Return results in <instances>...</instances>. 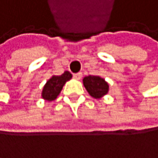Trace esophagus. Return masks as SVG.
<instances>
[{
  "label": "esophagus",
  "mask_w": 158,
  "mask_h": 158,
  "mask_svg": "<svg viewBox=\"0 0 158 158\" xmlns=\"http://www.w3.org/2000/svg\"><path fill=\"white\" fill-rule=\"evenodd\" d=\"M81 76H82V73H73V77L76 78V80H81Z\"/></svg>",
  "instance_id": "esophagus-1"
}]
</instances>
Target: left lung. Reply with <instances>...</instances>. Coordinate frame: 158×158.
<instances>
[{
    "mask_svg": "<svg viewBox=\"0 0 158 158\" xmlns=\"http://www.w3.org/2000/svg\"><path fill=\"white\" fill-rule=\"evenodd\" d=\"M84 85L92 97L96 99L102 98L109 91V85L105 80L100 77L89 76L84 78Z\"/></svg>",
    "mask_w": 158,
    "mask_h": 158,
    "instance_id": "obj_1",
    "label": "left lung"
}]
</instances>
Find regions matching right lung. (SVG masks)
I'll use <instances>...</instances> for the list:
<instances>
[{
    "label": "right lung",
    "instance_id": "right-lung-1",
    "mask_svg": "<svg viewBox=\"0 0 158 158\" xmlns=\"http://www.w3.org/2000/svg\"><path fill=\"white\" fill-rule=\"evenodd\" d=\"M70 78L71 73L69 71H64L61 76H53L44 85L43 91H42V98L47 101L55 100L64 84Z\"/></svg>",
    "mask_w": 158,
    "mask_h": 158
}]
</instances>
